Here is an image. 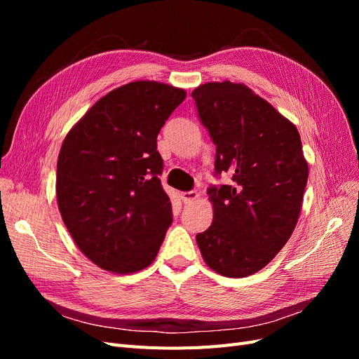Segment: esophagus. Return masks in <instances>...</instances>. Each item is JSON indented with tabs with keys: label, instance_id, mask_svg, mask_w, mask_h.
<instances>
[{
	"label": "esophagus",
	"instance_id": "34e87169",
	"mask_svg": "<svg viewBox=\"0 0 359 359\" xmlns=\"http://www.w3.org/2000/svg\"><path fill=\"white\" fill-rule=\"evenodd\" d=\"M198 191H182L181 193V199L184 203H191L198 199Z\"/></svg>",
	"mask_w": 359,
	"mask_h": 359
}]
</instances>
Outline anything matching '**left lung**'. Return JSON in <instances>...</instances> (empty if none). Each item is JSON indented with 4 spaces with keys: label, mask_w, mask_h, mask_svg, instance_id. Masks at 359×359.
Segmentation results:
<instances>
[{
    "label": "left lung",
    "mask_w": 359,
    "mask_h": 359,
    "mask_svg": "<svg viewBox=\"0 0 359 359\" xmlns=\"http://www.w3.org/2000/svg\"><path fill=\"white\" fill-rule=\"evenodd\" d=\"M191 97L217 147L215 172L233 180L208 189L212 223L196 243L215 273L252 276L276 257L298 223L309 178L299 133L244 83L206 82Z\"/></svg>",
    "instance_id": "obj_1"
}]
</instances>
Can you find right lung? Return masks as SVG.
Masks as SVG:
<instances>
[{
    "label": "right lung",
    "mask_w": 359,
    "mask_h": 359,
    "mask_svg": "<svg viewBox=\"0 0 359 359\" xmlns=\"http://www.w3.org/2000/svg\"><path fill=\"white\" fill-rule=\"evenodd\" d=\"M186 90L136 81L97 100L61 145L57 201L74 244L93 264L132 274L154 262L172 223L158 175L157 135Z\"/></svg>",
    "instance_id": "1"
}]
</instances>
